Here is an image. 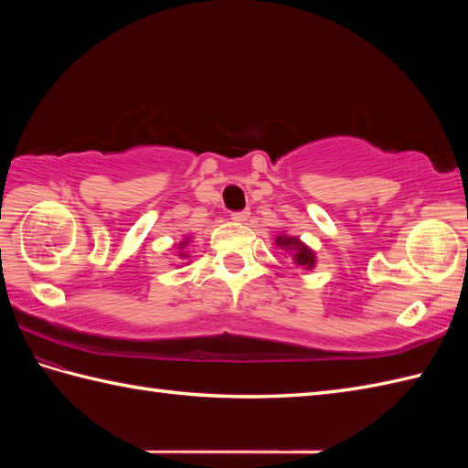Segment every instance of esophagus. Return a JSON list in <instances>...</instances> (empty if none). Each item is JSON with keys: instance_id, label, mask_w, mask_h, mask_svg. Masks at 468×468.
Wrapping results in <instances>:
<instances>
[{"instance_id": "esophagus-1", "label": "esophagus", "mask_w": 468, "mask_h": 468, "mask_svg": "<svg viewBox=\"0 0 468 468\" xmlns=\"http://www.w3.org/2000/svg\"><path fill=\"white\" fill-rule=\"evenodd\" d=\"M231 218L237 223H245L247 218H250V211H235V213H231Z\"/></svg>"}]
</instances>
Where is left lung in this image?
Here are the masks:
<instances>
[{"label": "left lung", "instance_id": "obj_1", "mask_svg": "<svg viewBox=\"0 0 468 468\" xmlns=\"http://www.w3.org/2000/svg\"><path fill=\"white\" fill-rule=\"evenodd\" d=\"M275 245L282 247V250L290 251L293 255V263L297 267H303V270H314L315 265V253L302 243L297 237H287V235H277L275 237Z\"/></svg>", "mask_w": 468, "mask_h": 468}]
</instances>
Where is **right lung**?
Instances as JSON below:
<instances>
[{
    "instance_id": "1",
    "label": "right lung",
    "mask_w": 468,
    "mask_h": 468,
    "mask_svg": "<svg viewBox=\"0 0 468 468\" xmlns=\"http://www.w3.org/2000/svg\"><path fill=\"white\" fill-rule=\"evenodd\" d=\"M186 243H188V241H186V239H185V241H183V243H181V245H178V247H181V250H183V247H185V245H186ZM178 255H181V257H183V260H185V257H186V253H178Z\"/></svg>"
}]
</instances>
